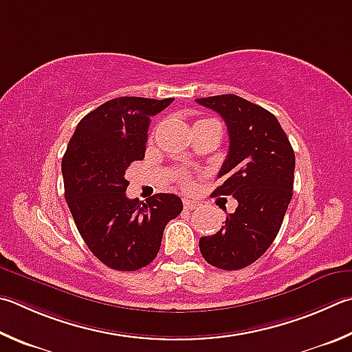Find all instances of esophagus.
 <instances>
[{
  "instance_id": "34e87169",
  "label": "esophagus",
  "mask_w": 352,
  "mask_h": 352,
  "mask_svg": "<svg viewBox=\"0 0 352 352\" xmlns=\"http://www.w3.org/2000/svg\"><path fill=\"white\" fill-rule=\"evenodd\" d=\"M183 204H184V209H186V210H194L198 206V204L192 200H184Z\"/></svg>"
}]
</instances>
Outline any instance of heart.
<instances>
[{
  "label": "heart",
  "instance_id": "heart-1",
  "mask_svg": "<svg viewBox=\"0 0 352 352\" xmlns=\"http://www.w3.org/2000/svg\"><path fill=\"white\" fill-rule=\"evenodd\" d=\"M200 121H209V120H198L197 123H200ZM180 182H182V184H183L184 188H189L190 186V178L188 175L180 174Z\"/></svg>",
  "mask_w": 352,
  "mask_h": 352
}]
</instances>
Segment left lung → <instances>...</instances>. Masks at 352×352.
I'll return each instance as SVG.
<instances>
[{
	"label": "left lung",
	"mask_w": 352,
	"mask_h": 352,
	"mask_svg": "<svg viewBox=\"0 0 352 352\" xmlns=\"http://www.w3.org/2000/svg\"><path fill=\"white\" fill-rule=\"evenodd\" d=\"M225 120L229 152L212 195H232L239 206L215 235L200 239L203 258L219 270L252 265L276 240L292 198L296 155L274 115L239 95L198 98Z\"/></svg>",
	"instance_id": "8db88e82"
}]
</instances>
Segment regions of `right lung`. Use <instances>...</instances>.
I'll return each mask as SVG.
<instances>
[{
	"instance_id": "1",
	"label": "right lung",
	"mask_w": 352,
	"mask_h": 352,
	"mask_svg": "<svg viewBox=\"0 0 352 352\" xmlns=\"http://www.w3.org/2000/svg\"><path fill=\"white\" fill-rule=\"evenodd\" d=\"M174 98L120 97L82 118L61 162L65 195L76 229L101 263L137 271L157 257L163 231L183 210L182 198L126 197L124 174L144 158L151 117Z\"/></svg>"
}]
</instances>
